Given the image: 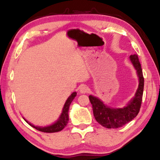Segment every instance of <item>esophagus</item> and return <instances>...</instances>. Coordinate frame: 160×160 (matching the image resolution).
Wrapping results in <instances>:
<instances>
[{
	"instance_id": "1",
	"label": "esophagus",
	"mask_w": 160,
	"mask_h": 160,
	"mask_svg": "<svg viewBox=\"0 0 160 160\" xmlns=\"http://www.w3.org/2000/svg\"><path fill=\"white\" fill-rule=\"evenodd\" d=\"M79 91L80 93H86L88 91V88L86 85H82L79 88Z\"/></svg>"
}]
</instances>
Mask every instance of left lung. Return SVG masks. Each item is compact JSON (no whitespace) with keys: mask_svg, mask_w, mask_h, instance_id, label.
<instances>
[{"mask_svg":"<svg viewBox=\"0 0 160 160\" xmlns=\"http://www.w3.org/2000/svg\"><path fill=\"white\" fill-rule=\"evenodd\" d=\"M129 59L136 70L139 85L135 96L126 106L123 108H112L104 104L98 97L93 95L89 96L96 121L105 128L117 129L124 126L135 118L140 111L143 93L144 78L138 55H132L129 56Z\"/></svg>","mask_w":160,"mask_h":160,"instance_id":"8db88e82","label":"left lung"}]
</instances>
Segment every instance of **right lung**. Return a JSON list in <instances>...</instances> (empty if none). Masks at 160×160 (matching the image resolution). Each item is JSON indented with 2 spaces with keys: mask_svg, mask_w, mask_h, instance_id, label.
<instances>
[{
  "mask_svg": "<svg viewBox=\"0 0 160 160\" xmlns=\"http://www.w3.org/2000/svg\"><path fill=\"white\" fill-rule=\"evenodd\" d=\"M77 96V92H73L71 95L68 97V99L66 101L64 105H63V108L62 109V112L59 116V118H58L55 122H54L52 124L48 125V126L46 127H39V126H35V125L32 124L30 122H28L26 119L24 120L26 121V122L28 123L30 126H31L33 128H35L37 130L43 132H48V133H51V132H57L61 131L62 129L64 128V127L67 126L68 121H69V108L70 106V104L72 103V102L73 101V99H74Z\"/></svg>",
  "mask_w": 160,
  "mask_h": 160,
  "instance_id": "1",
  "label": "right lung"
}]
</instances>
